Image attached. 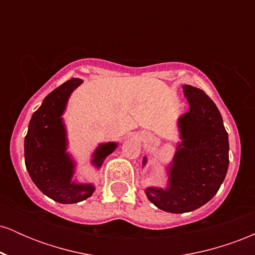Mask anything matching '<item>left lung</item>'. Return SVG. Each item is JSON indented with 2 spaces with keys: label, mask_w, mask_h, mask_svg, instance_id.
Here are the masks:
<instances>
[{
  "label": "left lung",
  "mask_w": 255,
  "mask_h": 255,
  "mask_svg": "<svg viewBox=\"0 0 255 255\" xmlns=\"http://www.w3.org/2000/svg\"><path fill=\"white\" fill-rule=\"evenodd\" d=\"M188 111L178 116L181 141L165 165V187L147 186L145 194L158 209L191 212L209 203L223 183L229 166V139L216 104L203 90L183 85ZM147 157L142 158V168Z\"/></svg>",
  "instance_id": "8db88e82"
}]
</instances>
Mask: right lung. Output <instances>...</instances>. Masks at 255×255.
Returning <instances> with one entry per match:
<instances>
[{
  "label": "right lung",
  "instance_id": "1",
  "mask_svg": "<svg viewBox=\"0 0 255 255\" xmlns=\"http://www.w3.org/2000/svg\"><path fill=\"white\" fill-rule=\"evenodd\" d=\"M83 80L73 78L44 98L34 111L25 136V164L30 177L40 192L60 204L80 203L96 191L93 182H80L77 159L68 151V131L64 124L68 101ZM119 142L98 144L91 154L90 164L99 170L104 159L118 148Z\"/></svg>",
  "mask_w": 255,
  "mask_h": 255
}]
</instances>
